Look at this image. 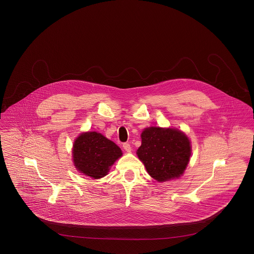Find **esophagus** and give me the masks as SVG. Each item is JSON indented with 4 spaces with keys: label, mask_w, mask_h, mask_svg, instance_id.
Here are the masks:
<instances>
[{
    "label": "esophagus",
    "mask_w": 254,
    "mask_h": 254,
    "mask_svg": "<svg viewBox=\"0 0 254 254\" xmlns=\"http://www.w3.org/2000/svg\"><path fill=\"white\" fill-rule=\"evenodd\" d=\"M122 147H123V149H124L126 152H131V151H132V147H131V145H130L129 143H127V142L123 143Z\"/></svg>",
    "instance_id": "obj_1"
}]
</instances>
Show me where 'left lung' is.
<instances>
[{
    "mask_svg": "<svg viewBox=\"0 0 254 254\" xmlns=\"http://www.w3.org/2000/svg\"><path fill=\"white\" fill-rule=\"evenodd\" d=\"M136 154L152 178L165 182L184 173L191 146L187 135L179 130L150 127L141 133V146Z\"/></svg>",
    "mask_w": 254,
    "mask_h": 254,
    "instance_id": "8db88e82",
    "label": "left lung"
}]
</instances>
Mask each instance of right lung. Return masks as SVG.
<instances>
[{
    "instance_id": "1",
    "label": "right lung",
    "mask_w": 254,
    "mask_h": 254,
    "mask_svg": "<svg viewBox=\"0 0 254 254\" xmlns=\"http://www.w3.org/2000/svg\"><path fill=\"white\" fill-rule=\"evenodd\" d=\"M74 165L81 173L100 179L122 156L121 148L96 132L81 133L73 145Z\"/></svg>"
}]
</instances>
